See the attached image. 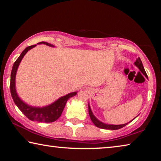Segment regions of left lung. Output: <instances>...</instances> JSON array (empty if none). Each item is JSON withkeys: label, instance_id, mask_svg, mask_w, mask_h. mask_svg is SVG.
<instances>
[{"label": "left lung", "instance_id": "1", "mask_svg": "<svg viewBox=\"0 0 161 161\" xmlns=\"http://www.w3.org/2000/svg\"><path fill=\"white\" fill-rule=\"evenodd\" d=\"M135 65L136 67H138V69H139L141 72H142L143 74L146 76V77H147V74L146 72L145 69H144V67L143 66V64H142V62H141V59L138 58V59H136V60L135 62ZM88 109H89V116H90V119L92 120V121L93 122L95 126L101 128V129H108V130H117V129H121V128L124 127L125 126H126V125L129 124H121V125H109V124H105L102 123V122L99 121V120H98L96 117L94 116L93 113L92 112V110H91V108L89 107V104L88 105ZM129 122V123H130Z\"/></svg>", "mask_w": 161, "mask_h": 161}]
</instances>
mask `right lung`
Here are the masks:
<instances>
[{
	"label": "right lung",
	"mask_w": 161,
	"mask_h": 161,
	"mask_svg": "<svg viewBox=\"0 0 161 161\" xmlns=\"http://www.w3.org/2000/svg\"><path fill=\"white\" fill-rule=\"evenodd\" d=\"M39 44H45L46 45L53 47V45L49 44L45 42H40ZM36 45L29 46L26 47L25 50L23 51V53L20 54L19 58L16 59L13 66L11 76H10V93L13 101L17 107H18L22 112L24 114L27 118H28L31 121H36L39 122H45V123H50V122L55 121L58 120L59 116L63 111L64 108L66 104L67 101L69 99L70 97H74L77 94V92H72L67 94L66 96H64L59 98L58 100L54 102L52 104L47 106V107H42V108H37V107H32L31 106L24 103L20 98L18 97L17 93L15 91V75L16 72H17L18 67L19 66L20 61L24 57V55L27 53V52L31 50L32 47H34Z\"/></svg>",
	"instance_id": "add662e5"
}]
</instances>
